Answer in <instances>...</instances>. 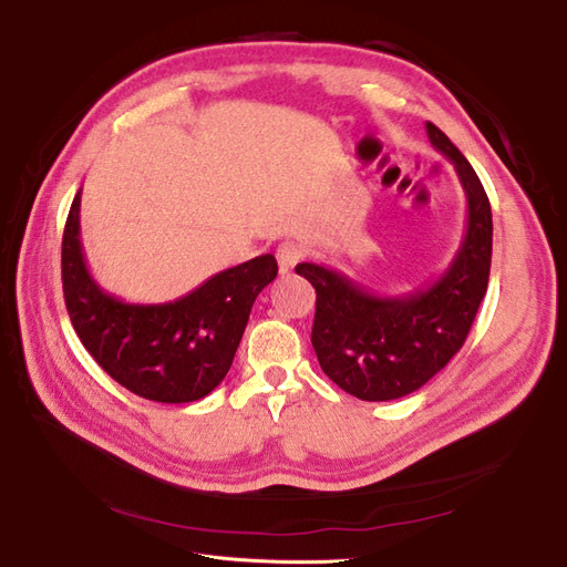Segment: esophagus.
I'll return each mask as SVG.
<instances>
[{"label": "esophagus", "mask_w": 567, "mask_h": 567, "mask_svg": "<svg viewBox=\"0 0 567 567\" xmlns=\"http://www.w3.org/2000/svg\"><path fill=\"white\" fill-rule=\"evenodd\" d=\"M277 260H279V267L281 271H290L296 265H300L305 260V248L300 244H293V241H286L279 246L277 250Z\"/></svg>", "instance_id": "obj_1"}]
</instances>
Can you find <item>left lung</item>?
<instances>
[{
    "mask_svg": "<svg viewBox=\"0 0 567 567\" xmlns=\"http://www.w3.org/2000/svg\"><path fill=\"white\" fill-rule=\"evenodd\" d=\"M431 144L447 156L466 194V234L440 279L402 296H375L346 274L296 267L317 290L312 346L329 379L364 402L400 400L447 367L485 298L492 265V208L475 169L433 123Z\"/></svg>",
    "mask_w": 567,
    "mask_h": 567,
    "instance_id": "1",
    "label": "left lung"
}]
</instances>
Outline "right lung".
Segmentation results:
<instances>
[{"mask_svg":"<svg viewBox=\"0 0 567 567\" xmlns=\"http://www.w3.org/2000/svg\"><path fill=\"white\" fill-rule=\"evenodd\" d=\"M80 194L65 219L61 277L68 315L84 350L113 381L144 400H203L231 369L255 298L277 279V260L274 255L252 257L173 302H125L106 293L84 262Z\"/></svg>","mask_w":567,"mask_h":567,"instance_id":"obj_1","label":"right lung"}]
</instances>
